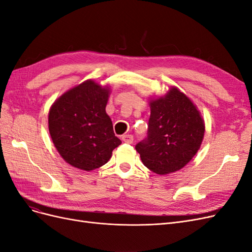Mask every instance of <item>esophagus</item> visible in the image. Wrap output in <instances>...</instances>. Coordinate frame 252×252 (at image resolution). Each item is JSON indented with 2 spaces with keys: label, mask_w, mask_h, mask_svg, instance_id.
Returning a JSON list of instances; mask_svg holds the SVG:
<instances>
[{
  "label": "esophagus",
  "mask_w": 252,
  "mask_h": 252,
  "mask_svg": "<svg viewBox=\"0 0 252 252\" xmlns=\"http://www.w3.org/2000/svg\"><path fill=\"white\" fill-rule=\"evenodd\" d=\"M123 141L124 142H126V143H128V144H131V143H133V140H134V137H133V135H129V134H127V135H124L123 136Z\"/></svg>",
  "instance_id": "obj_1"
}]
</instances>
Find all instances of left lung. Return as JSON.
<instances>
[{
	"instance_id": "8db88e82",
	"label": "left lung",
	"mask_w": 252,
	"mask_h": 252,
	"mask_svg": "<svg viewBox=\"0 0 252 252\" xmlns=\"http://www.w3.org/2000/svg\"><path fill=\"white\" fill-rule=\"evenodd\" d=\"M147 138L136 145L148 169L165 175L181 170L196 155L203 140L204 121L193 101L172 86L150 99Z\"/></svg>"
}]
</instances>
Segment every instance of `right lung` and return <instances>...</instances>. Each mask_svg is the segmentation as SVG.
Segmentation results:
<instances>
[{"instance_id": "add662e5", "label": "right lung", "mask_w": 252, "mask_h": 252, "mask_svg": "<svg viewBox=\"0 0 252 252\" xmlns=\"http://www.w3.org/2000/svg\"><path fill=\"white\" fill-rule=\"evenodd\" d=\"M111 89L93 80L64 92L49 112V131L64 161L91 171L105 165L121 144L106 113Z\"/></svg>"}]
</instances>
